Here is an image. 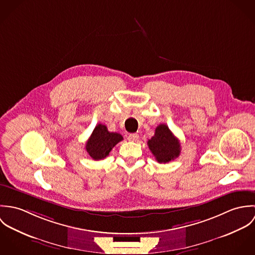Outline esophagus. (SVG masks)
Instances as JSON below:
<instances>
[{"label": "esophagus", "mask_w": 255, "mask_h": 255, "mask_svg": "<svg viewBox=\"0 0 255 255\" xmlns=\"http://www.w3.org/2000/svg\"><path fill=\"white\" fill-rule=\"evenodd\" d=\"M138 138H139V135H138L137 133H130V134H128V139L129 141H137Z\"/></svg>", "instance_id": "34e87169"}]
</instances>
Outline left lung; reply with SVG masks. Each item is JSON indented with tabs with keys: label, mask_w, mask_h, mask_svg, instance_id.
Here are the masks:
<instances>
[{
	"label": "left lung",
	"mask_w": 255,
	"mask_h": 255,
	"mask_svg": "<svg viewBox=\"0 0 255 255\" xmlns=\"http://www.w3.org/2000/svg\"><path fill=\"white\" fill-rule=\"evenodd\" d=\"M155 159L159 163H168L180 156L181 143L173 134L168 126L159 125L155 129L154 136L147 142Z\"/></svg>",
	"instance_id": "left-lung-1"
}]
</instances>
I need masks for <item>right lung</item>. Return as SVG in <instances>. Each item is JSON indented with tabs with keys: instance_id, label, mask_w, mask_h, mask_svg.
<instances>
[{
	"instance_id": "add662e5",
	"label": "right lung",
	"mask_w": 255,
	"mask_h": 255,
	"mask_svg": "<svg viewBox=\"0 0 255 255\" xmlns=\"http://www.w3.org/2000/svg\"><path fill=\"white\" fill-rule=\"evenodd\" d=\"M123 139L120 133L110 132L106 126L99 124L87 140L85 149L93 160H102L109 155L114 146Z\"/></svg>"
}]
</instances>
